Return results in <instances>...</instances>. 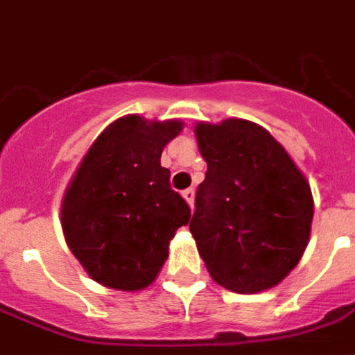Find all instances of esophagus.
I'll use <instances>...</instances> for the list:
<instances>
[{
	"mask_svg": "<svg viewBox=\"0 0 355 355\" xmlns=\"http://www.w3.org/2000/svg\"><path fill=\"white\" fill-rule=\"evenodd\" d=\"M182 196H184V200L188 201V205H190V207H193V196H196L193 188H188V190H184V192H182Z\"/></svg>",
	"mask_w": 355,
	"mask_h": 355,
	"instance_id": "34e87169",
	"label": "esophagus"
}]
</instances>
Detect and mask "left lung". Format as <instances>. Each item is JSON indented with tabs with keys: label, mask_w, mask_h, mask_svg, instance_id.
<instances>
[{
	"label": "left lung",
	"mask_w": 355,
	"mask_h": 355,
	"mask_svg": "<svg viewBox=\"0 0 355 355\" xmlns=\"http://www.w3.org/2000/svg\"><path fill=\"white\" fill-rule=\"evenodd\" d=\"M205 180L190 232L218 285L259 293L297 266L310 238V184L285 148L245 119L196 127Z\"/></svg>",
	"instance_id": "8db88e82"
}]
</instances>
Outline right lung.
<instances>
[{"label":"right lung","instance_id":"1","mask_svg":"<svg viewBox=\"0 0 355 355\" xmlns=\"http://www.w3.org/2000/svg\"><path fill=\"white\" fill-rule=\"evenodd\" d=\"M180 125L121 117L83 157L66 190L62 230L94 282L144 289L167 259L175 232L190 220L188 203L171 188V171L159 162Z\"/></svg>","mask_w":355,"mask_h":355}]
</instances>
